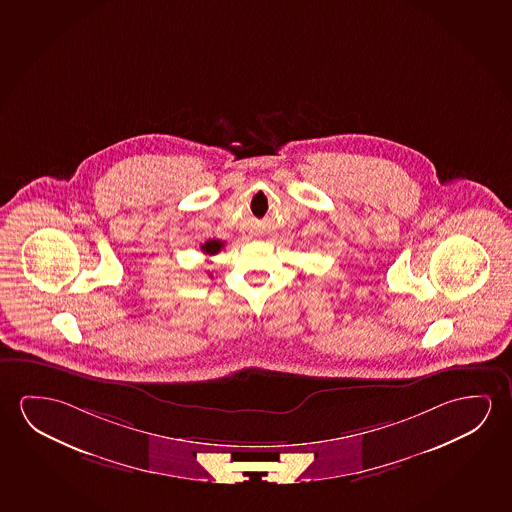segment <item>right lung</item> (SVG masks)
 Instances as JSON below:
<instances>
[{"label": "right lung", "instance_id": "add662e5", "mask_svg": "<svg viewBox=\"0 0 512 512\" xmlns=\"http://www.w3.org/2000/svg\"><path fill=\"white\" fill-rule=\"evenodd\" d=\"M223 246H225L223 241H218V239H209L207 243L202 244V252H204L205 255H216V253L220 252Z\"/></svg>", "mask_w": 512, "mask_h": 512}]
</instances>
